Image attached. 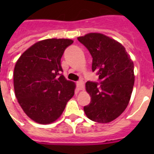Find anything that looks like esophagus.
<instances>
[{"mask_svg": "<svg viewBox=\"0 0 154 154\" xmlns=\"http://www.w3.org/2000/svg\"><path fill=\"white\" fill-rule=\"evenodd\" d=\"M76 85H77V88H78L79 90H82L84 88V82L82 80H79L76 82Z\"/></svg>", "mask_w": 154, "mask_h": 154, "instance_id": "34e87169", "label": "esophagus"}]
</instances>
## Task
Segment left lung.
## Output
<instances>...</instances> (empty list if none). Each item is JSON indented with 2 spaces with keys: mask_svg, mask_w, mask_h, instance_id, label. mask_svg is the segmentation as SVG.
<instances>
[{
  "mask_svg": "<svg viewBox=\"0 0 154 154\" xmlns=\"http://www.w3.org/2000/svg\"><path fill=\"white\" fill-rule=\"evenodd\" d=\"M78 40L90 52L92 70L99 75V82L85 84L91 102L84 106L85 113L92 121L109 123L130 102L135 78L133 62L120 43L103 34H87Z\"/></svg>",
  "mask_w": 154,
  "mask_h": 154,
  "instance_id": "1",
  "label": "left lung"
}]
</instances>
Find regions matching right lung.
<instances>
[{
    "label": "right lung",
    "instance_id": "add662e5",
    "mask_svg": "<svg viewBox=\"0 0 154 154\" xmlns=\"http://www.w3.org/2000/svg\"><path fill=\"white\" fill-rule=\"evenodd\" d=\"M73 43L70 39H46L24 51L14 71V87L19 104L36 123H53L74 96L75 83L64 77L61 58Z\"/></svg>",
    "mask_w": 154,
    "mask_h": 154
}]
</instances>
